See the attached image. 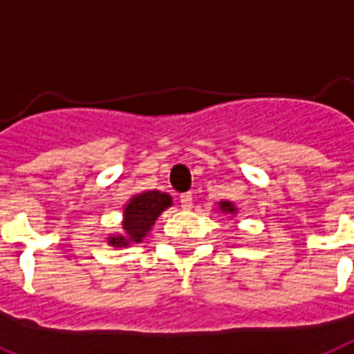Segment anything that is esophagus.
<instances>
[{"instance_id": "1", "label": "esophagus", "mask_w": 354, "mask_h": 354, "mask_svg": "<svg viewBox=\"0 0 354 354\" xmlns=\"http://www.w3.org/2000/svg\"><path fill=\"white\" fill-rule=\"evenodd\" d=\"M180 202L183 209H191L192 207V192H182L180 194Z\"/></svg>"}]
</instances>
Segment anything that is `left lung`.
<instances>
[{"mask_svg": "<svg viewBox=\"0 0 354 354\" xmlns=\"http://www.w3.org/2000/svg\"><path fill=\"white\" fill-rule=\"evenodd\" d=\"M218 205H220V211L225 212V214H236V207L232 202H220Z\"/></svg>", "mask_w": 354, "mask_h": 354, "instance_id": "obj_1", "label": "left lung"}]
</instances>
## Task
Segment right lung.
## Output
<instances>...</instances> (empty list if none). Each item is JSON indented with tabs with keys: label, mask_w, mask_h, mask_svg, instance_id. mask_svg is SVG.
I'll list each match as a JSON object with an SVG mask.
<instances>
[{
	"label": "right lung",
	"mask_w": 354,
	"mask_h": 354,
	"mask_svg": "<svg viewBox=\"0 0 354 354\" xmlns=\"http://www.w3.org/2000/svg\"><path fill=\"white\" fill-rule=\"evenodd\" d=\"M171 205L172 198L167 192L145 191L134 194L123 209V232L109 236V245L129 247L131 243H142L158 216Z\"/></svg>",
	"instance_id": "right-lung-1"
}]
</instances>
